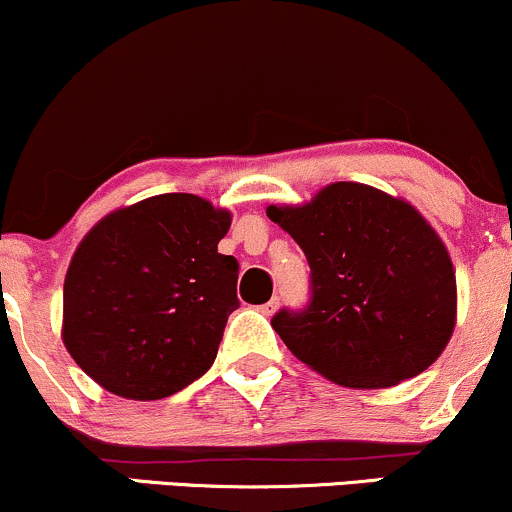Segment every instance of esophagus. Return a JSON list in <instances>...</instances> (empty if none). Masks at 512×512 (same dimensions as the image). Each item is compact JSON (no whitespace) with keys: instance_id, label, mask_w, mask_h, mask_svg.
<instances>
[{"instance_id":"esophagus-1","label":"esophagus","mask_w":512,"mask_h":512,"mask_svg":"<svg viewBox=\"0 0 512 512\" xmlns=\"http://www.w3.org/2000/svg\"><path fill=\"white\" fill-rule=\"evenodd\" d=\"M277 308H279V296H274V299H269L267 303H262L260 311L265 313V316H272V313L277 311Z\"/></svg>"}]
</instances>
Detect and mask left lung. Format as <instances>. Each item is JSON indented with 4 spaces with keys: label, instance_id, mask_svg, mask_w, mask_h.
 Masks as SVG:
<instances>
[{
    "label": "left lung",
    "instance_id": "8db88e82",
    "mask_svg": "<svg viewBox=\"0 0 512 512\" xmlns=\"http://www.w3.org/2000/svg\"><path fill=\"white\" fill-rule=\"evenodd\" d=\"M267 216L311 267L306 306L272 318L303 364L350 389H384L442 355L457 318V279L440 235L411 204L338 182L311 204L269 206Z\"/></svg>",
    "mask_w": 512,
    "mask_h": 512
}]
</instances>
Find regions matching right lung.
Segmentation results:
<instances>
[{
	"label": "right lung",
	"instance_id": "add662e5",
	"mask_svg": "<svg viewBox=\"0 0 512 512\" xmlns=\"http://www.w3.org/2000/svg\"><path fill=\"white\" fill-rule=\"evenodd\" d=\"M230 213L160 194L84 235L63 291V342L106 391L157 401L209 372L238 301V260L218 252Z\"/></svg>",
	"mask_w": 512,
	"mask_h": 512
}]
</instances>
